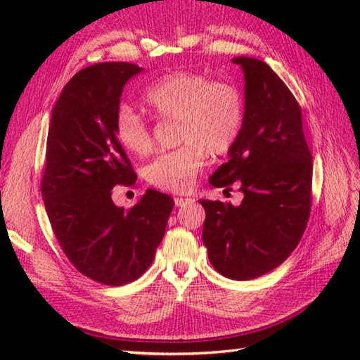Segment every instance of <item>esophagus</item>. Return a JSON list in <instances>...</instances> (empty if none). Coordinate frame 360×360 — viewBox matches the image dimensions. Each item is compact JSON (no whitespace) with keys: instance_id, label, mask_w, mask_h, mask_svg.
Returning a JSON list of instances; mask_svg holds the SVG:
<instances>
[{"instance_id":"obj_1","label":"esophagus","mask_w":360,"mask_h":360,"mask_svg":"<svg viewBox=\"0 0 360 360\" xmlns=\"http://www.w3.org/2000/svg\"><path fill=\"white\" fill-rule=\"evenodd\" d=\"M190 202H192V200H190V198H182V196L174 198L176 207H184V205H187V204H190Z\"/></svg>"}]
</instances>
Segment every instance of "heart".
I'll use <instances>...</instances> for the list:
<instances>
[{"instance_id": "b5f03b06", "label": "heart", "mask_w": 360, "mask_h": 360, "mask_svg": "<svg viewBox=\"0 0 360 360\" xmlns=\"http://www.w3.org/2000/svg\"><path fill=\"white\" fill-rule=\"evenodd\" d=\"M143 101L156 117L178 120L176 141L181 147L160 155L143 170L148 184L167 192H188L207 153L226 155L243 131L246 102L243 91L231 82H212L198 72L174 71L153 83ZM114 128L128 153L145 156L151 151L150 129L133 108L120 106Z\"/></svg>"}]
</instances>
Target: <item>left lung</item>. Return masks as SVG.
<instances>
[{"label": "left lung", "instance_id": "left-lung-1", "mask_svg": "<svg viewBox=\"0 0 360 360\" xmlns=\"http://www.w3.org/2000/svg\"><path fill=\"white\" fill-rule=\"evenodd\" d=\"M244 74L243 131L213 187L240 186V205L200 200L202 241L212 266L232 280H252L292 254L311 210L312 156L302 110L289 88L258 58L235 57Z\"/></svg>", "mask_w": 360, "mask_h": 360}]
</instances>
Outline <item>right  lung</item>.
Wrapping results in <instances>:
<instances>
[{"mask_svg": "<svg viewBox=\"0 0 360 360\" xmlns=\"http://www.w3.org/2000/svg\"><path fill=\"white\" fill-rule=\"evenodd\" d=\"M142 71L110 62L75 74L53 106L46 145L41 195L52 231L75 269L108 286L148 269L174 204L153 188L129 210L112 202L114 186L137 179L114 119L127 82Z\"/></svg>", "mask_w": 360, "mask_h": 360, "instance_id": "obj_1", "label": "right lung"}]
</instances>
